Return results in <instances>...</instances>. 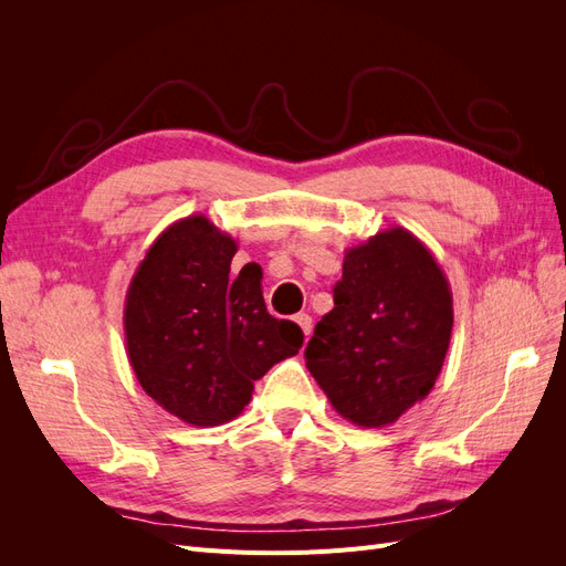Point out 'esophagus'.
<instances>
[{
    "label": "esophagus",
    "mask_w": 566,
    "mask_h": 566,
    "mask_svg": "<svg viewBox=\"0 0 566 566\" xmlns=\"http://www.w3.org/2000/svg\"><path fill=\"white\" fill-rule=\"evenodd\" d=\"M295 323L300 325V328H302V333H304L306 337H310V335H312V328H314V321H312V316H310V314H297V316H295Z\"/></svg>",
    "instance_id": "esophagus-1"
}]
</instances>
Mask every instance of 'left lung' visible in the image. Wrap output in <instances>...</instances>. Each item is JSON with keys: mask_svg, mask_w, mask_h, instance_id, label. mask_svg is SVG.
<instances>
[{"mask_svg": "<svg viewBox=\"0 0 566 566\" xmlns=\"http://www.w3.org/2000/svg\"><path fill=\"white\" fill-rule=\"evenodd\" d=\"M335 306L304 349L337 413L387 427L432 391L453 331L451 285L434 254L403 227L345 252Z\"/></svg>", "mask_w": 566, "mask_h": 566, "instance_id": "obj_1", "label": "left lung"}]
</instances>
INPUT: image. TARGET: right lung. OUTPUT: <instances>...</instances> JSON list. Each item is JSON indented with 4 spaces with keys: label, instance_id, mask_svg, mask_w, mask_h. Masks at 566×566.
Wrapping results in <instances>:
<instances>
[{
    "label": "right lung",
    "instance_id": "right-lung-1",
    "mask_svg": "<svg viewBox=\"0 0 566 566\" xmlns=\"http://www.w3.org/2000/svg\"><path fill=\"white\" fill-rule=\"evenodd\" d=\"M238 243L205 214L169 224L125 297L129 366L148 397L196 427L243 413L254 380L302 347L293 321L266 312L262 269L231 279Z\"/></svg>",
    "mask_w": 566,
    "mask_h": 566
}]
</instances>
